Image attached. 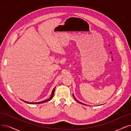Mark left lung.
Returning <instances> with one entry per match:
<instances>
[{"label": "left lung", "instance_id": "left-lung-1", "mask_svg": "<svg viewBox=\"0 0 131 131\" xmlns=\"http://www.w3.org/2000/svg\"><path fill=\"white\" fill-rule=\"evenodd\" d=\"M73 96H74V99L77 101H78V103H80V104H82V105H85V104H83V103H81V102H80V101H79L78 100H77L75 98V96H74V94H73Z\"/></svg>", "mask_w": 131, "mask_h": 131}]
</instances>
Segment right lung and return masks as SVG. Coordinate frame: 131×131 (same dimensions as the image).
Here are the masks:
<instances>
[{"label":"right lung","instance_id":"add662e5","mask_svg":"<svg viewBox=\"0 0 131 131\" xmlns=\"http://www.w3.org/2000/svg\"><path fill=\"white\" fill-rule=\"evenodd\" d=\"M56 87H55V88H54V89H53V90L52 91V94H51V96H50V98L49 99H47V100H44V101H40V102H38V103H32V102L29 103V102H28V101H24V100H23V101H24V102H25V103H27V104H41V103H43L48 102V101H50V100L53 98V95H54V91H55Z\"/></svg>","mask_w":131,"mask_h":131}]
</instances>
